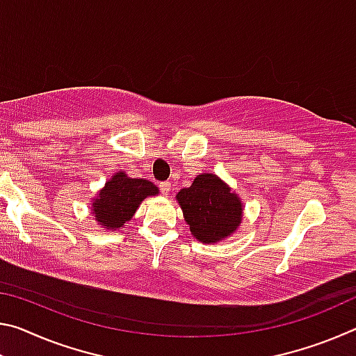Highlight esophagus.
<instances>
[{
  "label": "esophagus",
  "instance_id": "esophagus-1",
  "mask_svg": "<svg viewBox=\"0 0 356 356\" xmlns=\"http://www.w3.org/2000/svg\"><path fill=\"white\" fill-rule=\"evenodd\" d=\"M160 191L163 193V195H168V193L171 191V184L170 182H160Z\"/></svg>",
  "mask_w": 356,
  "mask_h": 356
}]
</instances>
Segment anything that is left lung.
Instances as JSON below:
<instances>
[{
	"label": "left lung",
	"mask_w": 356,
	"mask_h": 356,
	"mask_svg": "<svg viewBox=\"0 0 356 356\" xmlns=\"http://www.w3.org/2000/svg\"><path fill=\"white\" fill-rule=\"evenodd\" d=\"M190 231L202 243H215L237 231L243 206L240 197L215 174H200L176 196Z\"/></svg>",
	"instance_id": "8db88e82"
}]
</instances>
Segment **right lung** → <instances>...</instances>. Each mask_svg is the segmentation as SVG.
Returning a JSON list of instances; mask_svg holds the SVG:
<instances>
[{
    "label": "right lung",
    "mask_w": 356,
    "mask_h": 356,
    "mask_svg": "<svg viewBox=\"0 0 356 356\" xmlns=\"http://www.w3.org/2000/svg\"><path fill=\"white\" fill-rule=\"evenodd\" d=\"M159 195V188L146 179H131L119 171L108 180L92 201V213L105 229H120L130 221L147 196Z\"/></svg>",
    "instance_id": "obj_1"
}]
</instances>
